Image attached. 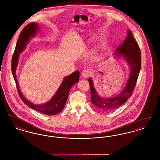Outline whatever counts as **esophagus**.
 <instances>
[{"label":"esophagus","mask_w":160,"mask_h":160,"mask_svg":"<svg viewBox=\"0 0 160 160\" xmlns=\"http://www.w3.org/2000/svg\"><path fill=\"white\" fill-rule=\"evenodd\" d=\"M91 75V71L88 69H84L81 73V76L84 78H87Z\"/></svg>","instance_id":"obj_1"}]
</instances>
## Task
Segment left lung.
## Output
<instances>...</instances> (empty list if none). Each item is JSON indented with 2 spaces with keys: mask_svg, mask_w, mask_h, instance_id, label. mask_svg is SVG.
<instances>
[{
  "mask_svg": "<svg viewBox=\"0 0 160 160\" xmlns=\"http://www.w3.org/2000/svg\"><path fill=\"white\" fill-rule=\"evenodd\" d=\"M114 54L115 58H123L126 61L130 69L129 77L122 91L112 97H100L94 88L92 79L91 77L88 79L91 88L92 103L103 111H112L117 108L132 95L141 68L140 50L130 30L128 31L127 37L122 44L118 47Z\"/></svg>",
  "mask_w": 160,
  "mask_h": 160,
  "instance_id": "8db88e82",
  "label": "left lung"
}]
</instances>
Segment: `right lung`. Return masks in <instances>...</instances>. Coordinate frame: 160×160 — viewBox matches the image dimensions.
I'll list each match as a JSON object with an SVG mask.
<instances>
[{"mask_svg": "<svg viewBox=\"0 0 160 160\" xmlns=\"http://www.w3.org/2000/svg\"><path fill=\"white\" fill-rule=\"evenodd\" d=\"M38 30L39 25L38 23L33 22L28 24L20 34L12 58V73L15 80L18 94L24 103H25L31 108L37 110L42 114L50 116L55 115L59 113L64 108L68 99L70 89L74 84L78 83L79 80L80 72L77 71L69 75L68 76L65 77L53 97L44 104H41L40 105L34 104L24 97L18 83L15 73L16 69L18 65L20 54L23 52L27 46V44L31 40V38L33 37L37 33Z\"/></svg>", "mask_w": 160, "mask_h": 160, "instance_id": "right-lung-1", "label": "right lung"}]
</instances>
